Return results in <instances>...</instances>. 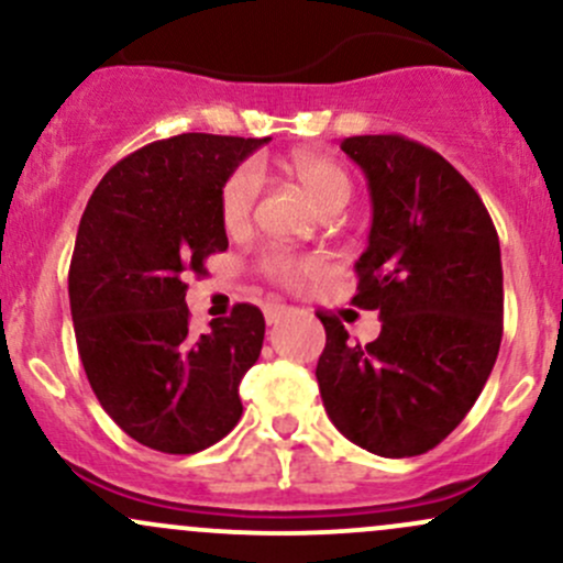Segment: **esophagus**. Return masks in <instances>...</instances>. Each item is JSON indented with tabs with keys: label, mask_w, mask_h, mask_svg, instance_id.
Returning a JSON list of instances; mask_svg holds the SVG:
<instances>
[{
	"label": "esophagus",
	"mask_w": 563,
	"mask_h": 563,
	"mask_svg": "<svg viewBox=\"0 0 563 563\" xmlns=\"http://www.w3.org/2000/svg\"><path fill=\"white\" fill-rule=\"evenodd\" d=\"M288 312H291V307L277 305V301H269V305L264 307V320H267V325H275V323H280V320L286 318Z\"/></svg>",
	"instance_id": "esophagus-1"
}]
</instances>
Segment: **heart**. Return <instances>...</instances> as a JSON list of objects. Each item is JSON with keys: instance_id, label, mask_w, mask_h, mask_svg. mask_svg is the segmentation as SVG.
Instances as JSON below:
<instances>
[{"instance_id": "obj_1", "label": "heart", "mask_w": 563, "mask_h": 563, "mask_svg": "<svg viewBox=\"0 0 563 563\" xmlns=\"http://www.w3.org/2000/svg\"><path fill=\"white\" fill-rule=\"evenodd\" d=\"M294 176L312 197L314 206L325 216H336L352 197V178L342 163L325 154H296L291 159ZM264 187V173L256 163H243L230 173L221 189V221L230 232L243 230L251 221L258 195ZM262 267L272 280L283 286H299L307 275L318 269V262L307 256H294L286 251H272L262 258Z\"/></svg>"}]
</instances>
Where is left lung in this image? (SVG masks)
<instances>
[{
	"label": "left lung",
	"mask_w": 563,
	"mask_h": 563,
	"mask_svg": "<svg viewBox=\"0 0 563 563\" xmlns=\"http://www.w3.org/2000/svg\"><path fill=\"white\" fill-rule=\"evenodd\" d=\"M342 152L372 191L368 249L352 305L382 331L355 344L333 314L320 398L336 430L379 456H417L473 409L503 342L499 238L478 191L452 163L404 135H352Z\"/></svg>",
	"instance_id": "8db88e82"
}]
</instances>
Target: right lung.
Instances as JSON below:
<instances>
[{
	"label": "right lung",
	"mask_w": 563,
	"mask_h": 563,
	"mask_svg": "<svg viewBox=\"0 0 563 563\" xmlns=\"http://www.w3.org/2000/svg\"><path fill=\"white\" fill-rule=\"evenodd\" d=\"M269 139L181 133L128 154L92 191L69 269L77 350L103 411L165 454H195L238 424L240 379L264 314L234 305L189 331L187 275L227 251L221 189Z\"/></svg>",
	"instance_id": "1"
}]
</instances>
